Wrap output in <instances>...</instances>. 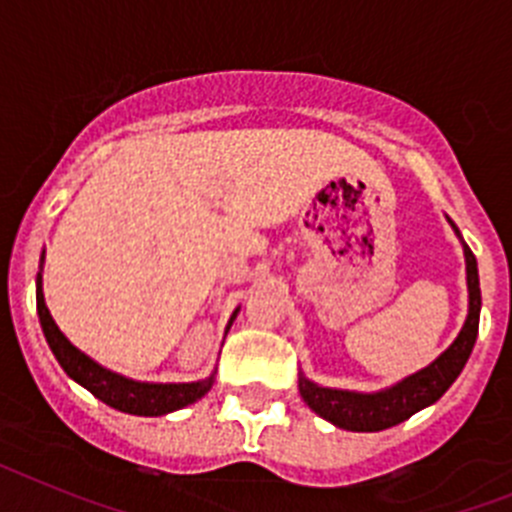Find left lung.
Listing matches in <instances>:
<instances>
[{
  "label": "left lung",
  "mask_w": 512,
  "mask_h": 512,
  "mask_svg": "<svg viewBox=\"0 0 512 512\" xmlns=\"http://www.w3.org/2000/svg\"><path fill=\"white\" fill-rule=\"evenodd\" d=\"M464 259H467L469 287L467 323H464L461 333L456 336V341L431 366L420 369L418 374H410L408 379L397 382L390 390L372 392V395L348 390H330V387H320V384L300 377V395L310 405V410H315L320 418L330 420L338 428H346V431L374 433L384 431V428H392V425L402 423V420H408L410 415L433 405L443 392L449 390L454 379L461 374V369H464V364H467L469 354H472L479 330V307H482L477 259H474L472 248L467 243H464Z\"/></svg>",
  "instance_id": "obj_1"
}]
</instances>
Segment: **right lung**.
<instances>
[{"label": "right lung", "instance_id": "add662e5", "mask_svg": "<svg viewBox=\"0 0 512 512\" xmlns=\"http://www.w3.org/2000/svg\"><path fill=\"white\" fill-rule=\"evenodd\" d=\"M38 315L40 325H43L45 341L51 346L53 356L58 359V364L63 366V372L69 374L74 382H79L81 387H87L97 400L107 402L110 408L122 410V413L130 415H166L174 413L179 408H187L192 402L200 400L207 390H210L212 377L202 379V382H189V384H148V382H133L128 377H120V374L110 372L99 366L97 361L89 359L87 354H81L79 348L71 346L69 338L63 336L58 325L53 323L51 312L45 307L43 300V287H40V274H38ZM238 310L233 312L235 320Z\"/></svg>", "mask_w": 512, "mask_h": 512}]
</instances>
